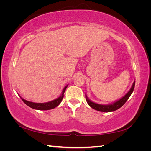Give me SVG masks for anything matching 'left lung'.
I'll list each match as a JSON object with an SVG mask.
<instances>
[{"mask_svg": "<svg viewBox=\"0 0 151 151\" xmlns=\"http://www.w3.org/2000/svg\"><path fill=\"white\" fill-rule=\"evenodd\" d=\"M134 85H135V82H134L133 84H132V86L131 88V90H130L126 94H125L124 96L122 97V98H121L118 101H116V102H115V103H112L111 104H109V105H102V104L94 103H93V102H92L91 101L89 100L86 96H85L86 100V102H87V103L88 104V105L90 106L91 108L95 109V110H96V111H99L101 112L114 111H116V110L119 109V108H121V107L125 103H126L127 101L129 99L130 96L131 95L132 93L134 91Z\"/></svg>", "mask_w": 151, "mask_h": 151, "instance_id": "8db88e82", "label": "left lung"}]
</instances>
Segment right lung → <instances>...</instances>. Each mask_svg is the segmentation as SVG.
<instances>
[{"label": "right lung", "mask_w": 151, "mask_h": 151, "mask_svg": "<svg viewBox=\"0 0 151 151\" xmlns=\"http://www.w3.org/2000/svg\"><path fill=\"white\" fill-rule=\"evenodd\" d=\"M67 86H66L65 88H64L63 93H62V95L60 96L58 99H55V100L48 102V103H32V102L30 101H27L26 100H24L22 98H21L22 101L24 102V103L27 104V106H30V108L34 109H37V110H42V111H45V110H50V109H52L57 107L58 104L60 103V102L62 101L63 96H64V93H65V91L66 90Z\"/></svg>", "instance_id": "1"}]
</instances>
